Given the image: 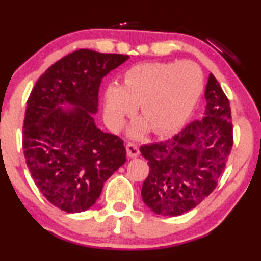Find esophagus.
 Masks as SVG:
<instances>
[{"mask_svg":"<svg viewBox=\"0 0 261 261\" xmlns=\"http://www.w3.org/2000/svg\"><path fill=\"white\" fill-rule=\"evenodd\" d=\"M126 152H127V156H129V157L139 156L138 145L135 144V143H129V144L126 145Z\"/></svg>","mask_w":261,"mask_h":261,"instance_id":"1","label":"esophagus"}]
</instances>
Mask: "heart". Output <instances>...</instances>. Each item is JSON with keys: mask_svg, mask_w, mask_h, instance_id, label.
Listing matches in <instances>:
<instances>
[{"mask_svg": "<svg viewBox=\"0 0 261 261\" xmlns=\"http://www.w3.org/2000/svg\"><path fill=\"white\" fill-rule=\"evenodd\" d=\"M202 90V72L192 61L142 62L127 69L122 86H106L105 120L111 127H119L139 105L144 119L130 127L131 136H141L149 126L155 134H170L188 119Z\"/></svg>", "mask_w": 261, "mask_h": 261, "instance_id": "b5f03b06", "label": "heart"}]
</instances>
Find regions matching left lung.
Segmentation results:
<instances>
[{"label": "left lung", "mask_w": 261, "mask_h": 261, "mask_svg": "<svg viewBox=\"0 0 261 261\" xmlns=\"http://www.w3.org/2000/svg\"><path fill=\"white\" fill-rule=\"evenodd\" d=\"M204 98V117L167 141L139 149L150 167L142 199L156 214L177 216L195 208L215 189L226 167L233 146L230 108L212 73Z\"/></svg>", "instance_id": "obj_1"}]
</instances>
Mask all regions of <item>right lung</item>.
Returning a JSON list of instances; mask_svg holds the SVG:
<instances>
[{"label":"right lung","instance_id":"1","mask_svg":"<svg viewBox=\"0 0 261 261\" xmlns=\"http://www.w3.org/2000/svg\"><path fill=\"white\" fill-rule=\"evenodd\" d=\"M129 56L75 50L53 64L33 87L23 123V152L35 185L67 213L90 209L106 179L125 163L118 136L98 129L101 79Z\"/></svg>","mask_w":261,"mask_h":261}]
</instances>
